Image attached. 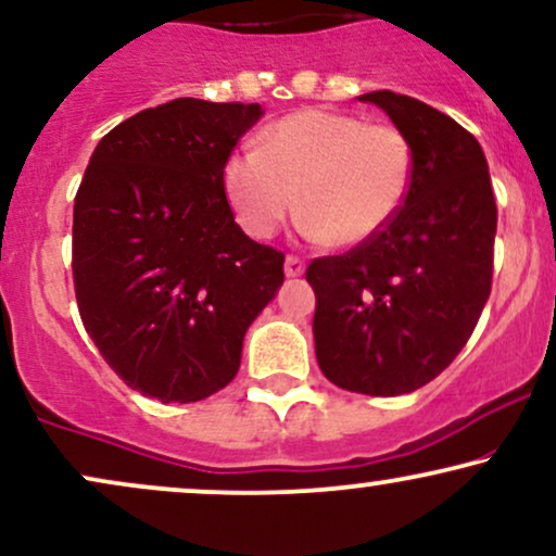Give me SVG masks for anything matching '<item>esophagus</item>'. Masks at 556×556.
Instances as JSON below:
<instances>
[{"instance_id": "1", "label": "esophagus", "mask_w": 556, "mask_h": 556, "mask_svg": "<svg viewBox=\"0 0 556 556\" xmlns=\"http://www.w3.org/2000/svg\"><path fill=\"white\" fill-rule=\"evenodd\" d=\"M304 260L301 257H296V255H289L286 257V276L289 278H299L301 273H304Z\"/></svg>"}]
</instances>
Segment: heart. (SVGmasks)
<instances>
[{"mask_svg": "<svg viewBox=\"0 0 556 556\" xmlns=\"http://www.w3.org/2000/svg\"><path fill=\"white\" fill-rule=\"evenodd\" d=\"M413 173V147L400 128L309 108L267 126L260 149L231 154L222 180L247 235H276L301 190L309 237L358 247L394 222Z\"/></svg>", "mask_w": 556, "mask_h": 556, "instance_id": "1", "label": "heart"}]
</instances>
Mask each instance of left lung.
<instances>
[{
    "label": "left lung",
    "mask_w": 556,
    "mask_h": 556,
    "mask_svg": "<svg viewBox=\"0 0 556 556\" xmlns=\"http://www.w3.org/2000/svg\"><path fill=\"white\" fill-rule=\"evenodd\" d=\"M361 100L407 136L413 185L381 235L306 267L317 296L314 345L334 387L396 396L433 381L475 332L492 289L497 205L467 128L389 89Z\"/></svg>",
    "instance_id": "obj_1"
}]
</instances>
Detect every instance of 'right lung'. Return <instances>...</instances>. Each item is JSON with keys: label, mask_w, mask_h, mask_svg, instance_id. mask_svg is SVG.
I'll return each mask as SVG.
<instances>
[{"label": "right lung", "mask_w": 556, "mask_h": 556, "mask_svg": "<svg viewBox=\"0 0 556 556\" xmlns=\"http://www.w3.org/2000/svg\"><path fill=\"white\" fill-rule=\"evenodd\" d=\"M257 102L177 98L105 134L74 198L79 317L108 366L164 404L235 379L247 327L283 283V252L252 242L224 164Z\"/></svg>", "instance_id": "add662e5"}]
</instances>
